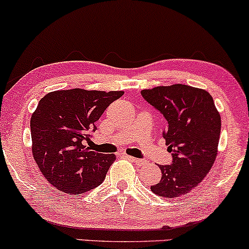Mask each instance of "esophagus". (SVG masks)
Returning a JSON list of instances; mask_svg holds the SVG:
<instances>
[{"instance_id": "esophagus-1", "label": "esophagus", "mask_w": 249, "mask_h": 249, "mask_svg": "<svg viewBox=\"0 0 249 249\" xmlns=\"http://www.w3.org/2000/svg\"><path fill=\"white\" fill-rule=\"evenodd\" d=\"M124 158H126V159H128V160H130V161H132V162H134V163H138V164H143V163L146 162V161L142 160V159H138V158L130 157V155H126V154L124 155Z\"/></svg>"}]
</instances>
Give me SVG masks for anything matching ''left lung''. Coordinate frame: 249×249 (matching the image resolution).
Returning <instances> with one entry per match:
<instances>
[{
  "label": "left lung",
  "mask_w": 249,
  "mask_h": 249,
  "mask_svg": "<svg viewBox=\"0 0 249 249\" xmlns=\"http://www.w3.org/2000/svg\"><path fill=\"white\" fill-rule=\"evenodd\" d=\"M142 97L162 113L167 125L163 138L172 164H161V179L152 193L164 198L183 196L196 188L214 163L221 121L212 96L204 89L185 85L142 90Z\"/></svg>",
  "instance_id": "8db88e82"
}]
</instances>
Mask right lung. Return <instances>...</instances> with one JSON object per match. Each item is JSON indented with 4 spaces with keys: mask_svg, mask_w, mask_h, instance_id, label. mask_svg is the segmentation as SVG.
<instances>
[{
    "mask_svg": "<svg viewBox=\"0 0 249 249\" xmlns=\"http://www.w3.org/2000/svg\"><path fill=\"white\" fill-rule=\"evenodd\" d=\"M124 91L70 89L49 92L32 113V155L53 187L76 195L98 187L106 178L115 154L90 151L85 145L95 123Z\"/></svg>",
    "mask_w": 249,
    "mask_h": 249,
    "instance_id": "1",
    "label": "right lung"
}]
</instances>
